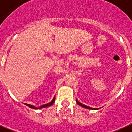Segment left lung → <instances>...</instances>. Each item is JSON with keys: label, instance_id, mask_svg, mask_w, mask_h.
I'll use <instances>...</instances> for the list:
<instances>
[{"label": "left lung", "instance_id": "obj_1", "mask_svg": "<svg viewBox=\"0 0 132 132\" xmlns=\"http://www.w3.org/2000/svg\"><path fill=\"white\" fill-rule=\"evenodd\" d=\"M76 103H77V104H78V105H79L80 106H82L83 108H85V109H92V110H97L98 109H100V108H92V107H89V106H86V105H84V104H83L82 103H79V101H78V99H76Z\"/></svg>", "mask_w": 132, "mask_h": 132}]
</instances>
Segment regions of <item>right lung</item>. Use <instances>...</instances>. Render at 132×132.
Wrapping results in <instances>:
<instances>
[{"label":"right lung","mask_w":132,"mask_h":132,"mask_svg":"<svg viewBox=\"0 0 132 132\" xmlns=\"http://www.w3.org/2000/svg\"><path fill=\"white\" fill-rule=\"evenodd\" d=\"M54 101H55V96H54V98H53V99L51 101V102H50V103H47V104H43V105L39 106V107H36V106H33V105H31V104H27V103H25V104H26V106H29V107L31 108V109H42V108H46V107H48V106H51V105H53V104L54 103Z\"/></svg>","instance_id":"obj_1"}]
</instances>
